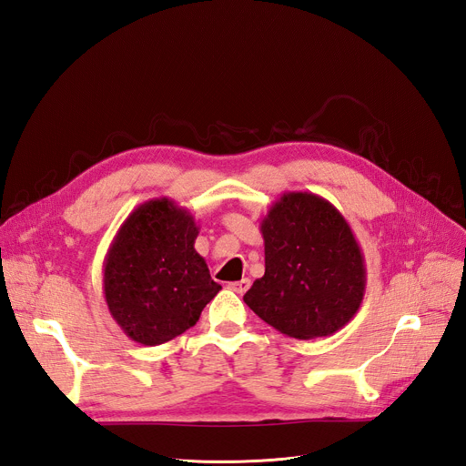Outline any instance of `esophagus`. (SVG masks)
I'll list each match as a JSON object with an SVG mask.
<instances>
[{"label":"esophagus","mask_w":466,"mask_h":466,"mask_svg":"<svg viewBox=\"0 0 466 466\" xmlns=\"http://www.w3.org/2000/svg\"><path fill=\"white\" fill-rule=\"evenodd\" d=\"M249 286H251V280L249 279H242V280H238V282H230L228 284V288L232 289V291H236V294H246V291L249 289Z\"/></svg>","instance_id":"obj_1"}]
</instances>
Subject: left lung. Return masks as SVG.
I'll return each mask as SVG.
<instances>
[{
	"mask_svg": "<svg viewBox=\"0 0 466 466\" xmlns=\"http://www.w3.org/2000/svg\"><path fill=\"white\" fill-rule=\"evenodd\" d=\"M265 274L244 301L296 339L341 330L365 298L367 267L348 220L311 192H286L261 220Z\"/></svg>",
	"mask_w": 466,
	"mask_h": 466,
	"instance_id": "obj_1",
	"label": "left lung"
}]
</instances>
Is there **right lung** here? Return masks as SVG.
I'll use <instances>...</instances> for the list:
<instances>
[{"label": "right lung", "instance_id": "add662e5", "mask_svg": "<svg viewBox=\"0 0 466 466\" xmlns=\"http://www.w3.org/2000/svg\"><path fill=\"white\" fill-rule=\"evenodd\" d=\"M194 215L155 198L128 215L103 261V294L115 322L142 346H159L199 320L218 291L194 244Z\"/></svg>", "mask_w": 466, "mask_h": 466}]
</instances>
